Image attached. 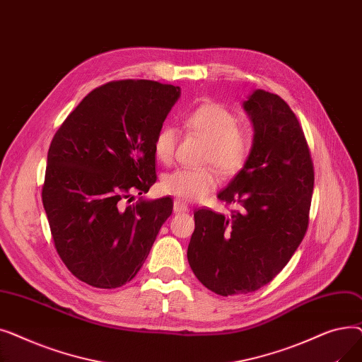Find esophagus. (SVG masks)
Masks as SVG:
<instances>
[{
	"label": "esophagus",
	"instance_id": "34e87169",
	"mask_svg": "<svg viewBox=\"0 0 362 362\" xmlns=\"http://www.w3.org/2000/svg\"><path fill=\"white\" fill-rule=\"evenodd\" d=\"M173 210H175V213H187V205L185 204V202H182V201H175L173 202Z\"/></svg>",
	"mask_w": 362,
	"mask_h": 362
}]
</instances>
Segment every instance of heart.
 Listing matches in <instances>:
<instances>
[{
	"label": "heart",
	"instance_id": "obj_1",
	"mask_svg": "<svg viewBox=\"0 0 362 362\" xmlns=\"http://www.w3.org/2000/svg\"><path fill=\"white\" fill-rule=\"evenodd\" d=\"M187 129L206 139L202 163L214 164L224 177H230L246 164L252 149L251 133L238 126L235 114L220 103L208 101L189 111L185 117ZM177 130L171 126L161 127L152 142L156 158L168 164L175 157ZM217 175L210 167H182L164 175L160 183L161 192L183 201H198L213 192Z\"/></svg>",
	"mask_w": 362,
	"mask_h": 362
}]
</instances>
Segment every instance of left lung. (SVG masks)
<instances>
[{
    "label": "left lung",
    "mask_w": 362,
    "mask_h": 362,
    "mask_svg": "<svg viewBox=\"0 0 362 362\" xmlns=\"http://www.w3.org/2000/svg\"><path fill=\"white\" fill-rule=\"evenodd\" d=\"M254 124L248 161L218 192L239 211H195L187 261L221 296L255 292L289 262L308 229L314 165L303 130L279 95L254 90L243 103Z\"/></svg>",
    "instance_id": "left-lung-1"
}]
</instances>
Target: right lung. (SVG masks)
Segmentation results:
<instances>
[{
    "mask_svg": "<svg viewBox=\"0 0 362 362\" xmlns=\"http://www.w3.org/2000/svg\"><path fill=\"white\" fill-rule=\"evenodd\" d=\"M180 97L154 81H116L89 92L54 135L42 204L55 250L79 280L120 288L144 265L173 199H139L156 183L152 142Z\"/></svg>",
    "mask_w": 362,
    "mask_h": 362,
    "instance_id": "1",
    "label": "right lung"
}]
</instances>
